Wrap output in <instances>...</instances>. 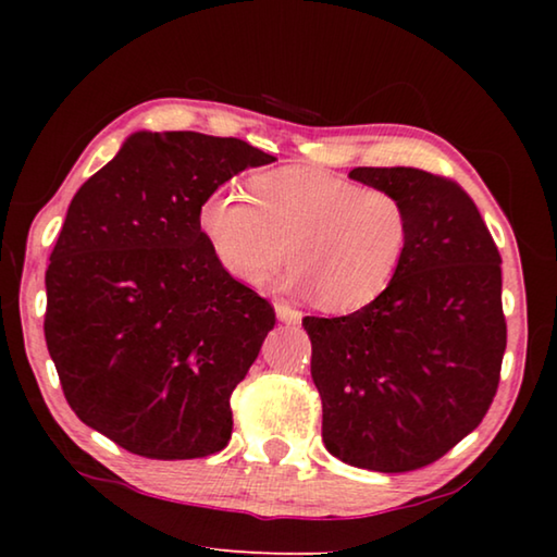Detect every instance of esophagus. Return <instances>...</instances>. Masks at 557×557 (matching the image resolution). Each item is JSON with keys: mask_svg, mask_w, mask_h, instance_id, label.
Returning a JSON list of instances; mask_svg holds the SVG:
<instances>
[{"mask_svg": "<svg viewBox=\"0 0 557 557\" xmlns=\"http://www.w3.org/2000/svg\"><path fill=\"white\" fill-rule=\"evenodd\" d=\"M275 314L280 322L285 324H299L301 322V312L295 307H289L287 301H275Z\"/></svg>", "mask_w": 557, "mask_h": 557, "instance_id": "34e87169", "label": "esophagus"}]
</instances>
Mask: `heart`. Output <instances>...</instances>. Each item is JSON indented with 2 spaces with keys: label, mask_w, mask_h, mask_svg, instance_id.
I'll list each match as a JSON object with an SVG mask.
<instances>
[{
  "label": "heart",
  "mask_w": 557,
  "mask_h": 557,
  "mask_svg": "<svg viewBox=\"0 0 557 557\" xmlns=\"http://www.w3.org/2000/svg\"><path fill=\"white\" fill-rule=\"evenodd\" d=\"M199 228L231 277L258 287L295 260L285 287L317 295L332 312L379 299L398 277L412 243L410 211L388 188L361 186L312 166L250 178V199L233 186L199 206Z\"/></svg>",
  "instance_id": "heart-1"
}]
</instances>
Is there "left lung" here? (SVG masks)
<instances>
[{"label":"left lung","instance_id":"8db88e82","mask_svg":"<svg viewBox=\"0 0 557 557\" xmlns=\"http://www.w3.org/2000/svg\"><path fill=\"white\" fill-rule=\"evenodd\" d=\"M398 194L412 243L398 277L354 314L305 317L322 440L336 459L398 474L479 428L506 351L502 256L465 188L412 166H358Z\"/></svg>","mask_w":557,"mask_h":557}]
</instances>
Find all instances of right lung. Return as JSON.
Wrapping results in <instances>:
<instances>
[{
  "mask_svg": "<svg viewBox=\"0 0 557 557\" xmlns=\"http://www.w3.org/2000/svg\"><path fill=\"white\" fill-rule=\"evenodd\" d=\"M270 162L235 137L143 129L73 196L46 270V346L73 412L132 455L228 445L231 393L275 309L219 265L199 206Z\"/></svg>",
  "mask_w": 557,
  "mask_h": 557,
  "instance_id": "add662e5",
  "label": "right lung"
}]
</instances>
